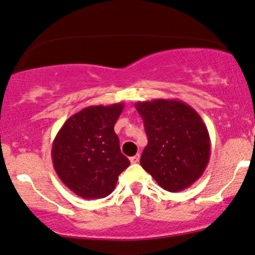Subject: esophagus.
Instances as JSON below:
<instances>
[{"label":"esophagus","mask_w":255,"mask_h":255,"mask_svg":"<svg viewBox=\"0 0 255 255\" xmlns=\"http://www.w3.org/2000/svg\"><path fill=\"white\" fill-rule=\"evenodd\" d=\"M139 159H140V155L139 154H136V155H134V156H132L130 157V162L132 163H136V162H139Z\"/></svg>","instance_id":"esophagus-1"}]
</instances>
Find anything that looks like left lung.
<instances>
[{
	"instance_id": "left-lung-1",
	"label": "left lung",
	"mask_w": 255,
	"mask_h": 255,
	"mask_svg": "<svg viewBox=\"0 0 255 255\" xmlns=\"http://www.w3.org/2000/svg\"><path fill=\"white\" fill-rule=\"evenodd\" d=\"M143 119L148 145L140 165L161 188L181 192L205 171L210 159V136L193 107L171 99L135 104Z\"/></svg>"
}]
</instances>
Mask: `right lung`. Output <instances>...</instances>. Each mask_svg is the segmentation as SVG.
Returning <instances> with one entry per match:
<instances>
[{
    "label": "right lung",
    "mask_w": 255,
    "mask_h": 255,
    "mask_svg": "<svg viewBox=\"0 0 255 255\" xmlns=\"http://www.w3.org/2000/svg\"><path fill=\"white\" fill-rule=\"evenodd\" d=\"M123 107V103L85 107L69 117L53 139L51 157L56 173L80 198L111 194L119 176L130 165L114 129Z\"/></svg>",
    "instance_id": "obj_1"
}]
</instances>
